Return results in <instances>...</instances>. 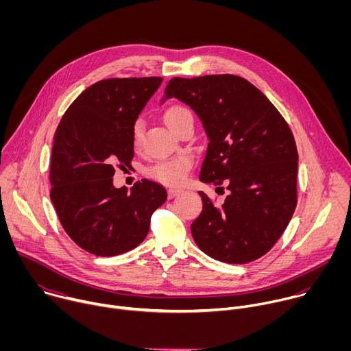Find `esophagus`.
I'll list each match as a JSON object with an SVG mask.
<instances>
[{
  "label": "esophagus",
  "mask_w": 351,
  "mask_h": 351,
  "mask_svg": "<svg viewBox=\"0 0 351 351\" xmlns=\"http://www.w3.org/2000/svg\"><path fill=\"white\" fill-rule=\"evenodd\" d=\"M180 193H182V190L178 189V187H171V189H168V197H169V198H173V197L179 195Z\"/></svg>",
  "instance_id": "1"
}]
</instances>
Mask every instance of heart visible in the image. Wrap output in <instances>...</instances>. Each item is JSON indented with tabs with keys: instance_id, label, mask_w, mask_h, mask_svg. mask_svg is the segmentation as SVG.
Here are the masks:
<instances>
[{
	"instance_id": "heart-1",
	"label": "heart",
	"mask_w": 351,
	"mask_h": 351,
	"mask_svg": "<svg viewBox=\"0 0 351 351\" xmlns=\"http://www.w3.org/2000/svg\"><path fill=\"white\" fill-rule=\"evenodd\" d=\"M187 119H193V115L183 106H172L164 114V121L172 132L178 125H180ZM141 136H143V121L137 119L132 128V143L134 147L140 144ZM190 167H191V160L189 157H179L175 160L157 164L152 169V175L156 179L165 182L168 184H179L180 182H183L186 172L190 169Z\"/></svg>"
}]
</instances>
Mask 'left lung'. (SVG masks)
<instances>
[{"instance_id": "left-lung-1", "label": "left lung", "mask_w": 351, "mask_h": 351, "mask_svg": "<svg viewBox=\"0 0 351 351\" xmlns=\"http://www.w3.org/2000/svg\"><path fill=\"white\" fill-rule=\"evenodd\" d=\"M169 98L189 106L208 137L199 180L229 190L221 207L198 191L203 211L191 223L195 244L228 264L263 257L297 204L298 154L289 125L265 94L234 75L173 77L161 104Z\"/></svg>"}]
</instances>
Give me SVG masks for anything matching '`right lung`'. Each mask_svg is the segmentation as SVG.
Returning a JSON list of instances; mask_svg holds the SVG:
<instances>
[{
	"mask_svg": "<svg viewBox=\"0 0 351 351\" xmlns=\"http://www.w3.org/2000/svg\"><path fill=\"white\" fill-rule=\"evenodd\" d=\"M162 77L99 80L71 104L54 134L51 202L68 236L86 252L114 257L147 236L167 190L143 179L130 191L114 186L115 165H130L132 128Z\"/></svg>",
	"mask_w": 351,
	"mask_h": 351,
	"instance_id": "obj_1",
	"label": "right lung"
}]
</instances>
